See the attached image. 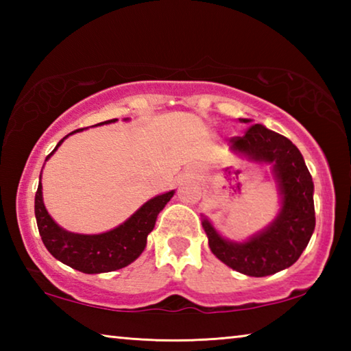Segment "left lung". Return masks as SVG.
<instances>
[{
	"mask_svg": "<svg viewBox=\"0 0 351 351\" xmlns=\"http://www.w3.org/2000/svg\"><path fill=\"white\" fill-rule=\"evenodd\" d=\"M240 122L249 123L251 119H240ZM230 152L251 162L271 165L280 195V209L272 223L245 241L226 239L203 215L201 223L209 247L218 260L241 274H276L299 260L314 232L313 178L299 148L261 123L249 127L241 138L230 139Z\"/></svg>",
	"mask_w": 351,
	"mask_h": 351,
	"instance_id": "1",
	"label": "left lung"
}]
</instances>
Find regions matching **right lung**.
<instances>
[{"instance_id": "1", "label": "right lung", "mask_w": 351, "mask_h": 351, "mask_svg": "<svg viewBox=\"0 0 351 351\" xmlns=\"http://www.w3.org/2000/svg\"><path fill=\"white\" fill-rule=\"evenodd\" d=\"M117 119L100 122L97 125L112 123ZM128 121V119H125ZM83 132V128L69 133L58 142L49 156L57 152L68 136ZM175 195V190L165 192L148 199L142 204L132 217L125 219L117 228L106 230L102 234H75L58 226L49 212L46 210L43 203V186H41V173L37 193H35V218L41 240L54 257L62 263L71 266L85 274H100V272H111L122 269L139 257L147 246V237L152 232L156 218L165 204Z\"/></svg>"}]
</instances>
